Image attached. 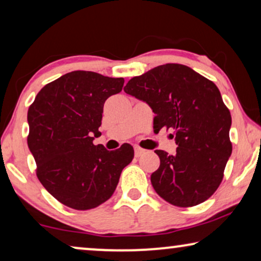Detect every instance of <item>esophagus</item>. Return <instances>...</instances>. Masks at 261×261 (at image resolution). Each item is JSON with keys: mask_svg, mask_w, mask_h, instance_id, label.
<instances>
[{"mask_svg": "<svg viewBox=\"0 0 261 261\" xmlns=\"http://www.w3.org/2000/svg\"><path fill=\"white\" fill-rule=\"evenodd\" d=\"M145 153V149H142V148H140L139 147V146H135L134 147V154H135V156H140V155H142Z\"/></svg>", "mask_w": 261, "mask_h": 261, "instance_id": "esophagus-1", "label": "esophagus"}]
</instances>
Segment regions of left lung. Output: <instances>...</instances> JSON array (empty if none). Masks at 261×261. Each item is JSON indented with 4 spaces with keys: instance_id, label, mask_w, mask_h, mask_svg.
Segmentation results:
<instances>
[{
    "instance_id": "left-lung-1",
    "label": "left lung",
    "mask_w": 261,
    "mask_h": 261,
    "mask_svg": "<svg viewBox=\"0 0 261 261\" xmlns=\"http://www.w3.org/2000/svg\"><path fill=\"white\" fill-rule=\"evenodd\" d=\"M123 90L151 107L155 130L174 132L176 154L154 151L160 158L151 176L156 194L183 208L206 201L231 154V116L216 85L190 67L165 64L132 78Z\"/></svg>"
}]
</instances>
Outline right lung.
Masks as SVG:
<instances>
[{
  "instance_id": "add662e5",
  "label": "right lung",
  "mask_w": 261,
  "mask_h": 261,
  "mask_svg": "<svg viewBox=\"0 0 261 261\" xmlns=\"http://www.w3.org/2000/svg\"><path fill=\"white\" fill-rule=\"evenodd\" d=\"M123 83V78L72 71L45 85L28 109L27 144L37 176L66 206L88 210L102 204L133 159L128 144L115 151L92 144L101 135L105 102L119 94Z\"/></svg>"
}]
</instances>
